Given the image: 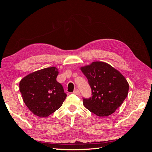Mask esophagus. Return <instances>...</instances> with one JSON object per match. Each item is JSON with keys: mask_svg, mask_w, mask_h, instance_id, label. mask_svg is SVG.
<instances>
[{"mask_svg": "<svg viewBox=\"0 0 152 152\" xmlns=\"http://www.w3.org/2000/svg\"><path fill=\"white\" fill-rule=\"evenodd\" d=\"M73 93L74 94H76V95H79L80 94V91L78 90V89H75V90L73 91Z\"/></svg>", "mask_w": 152, "mask_h": 152, "instance_id": "obj_1", "label": "esophagus"}]
</instances>
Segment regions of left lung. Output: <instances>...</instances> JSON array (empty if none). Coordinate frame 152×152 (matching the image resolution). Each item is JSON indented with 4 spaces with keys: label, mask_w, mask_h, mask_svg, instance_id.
I'll return each instance as SVG.
<instances>
[{
    "label": "left lung",
    "mask_w": 152,
    "mask_h": 152,
    "mask_svg": "<svg viewBox=\"0 0 152 152\" xmlns=\"http://www.w3.org/2000/svg\"><path fill=\"white\" fill-rule=\"evenodd\" d=\"M88 80L92 96L83 98L84 107L99 117L112 114L127 97L129 84L121 73L109 64L95 61L81 68Z\"/></svg>",
    "instance_id": "1"
}]
</instances>
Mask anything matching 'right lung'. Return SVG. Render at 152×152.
Returning <instances> with one entry per match:
<instances>
[{"mask_svg":"<svg viewBox=\"0 0 152 152\" xmlns=\"http://www.w3.org/2000/svg\"><path fill=\"white\" fill-rule=\"evenodd\" d=\"M56 67H49L26 75L20 82L23 99L30 111L40 117H47L61 107L67 96L56 80Z\"/></svg>","mask_w":152,"mask_h":152,"instance_id":"add662e5","label":"right lung"}]
</instances>
